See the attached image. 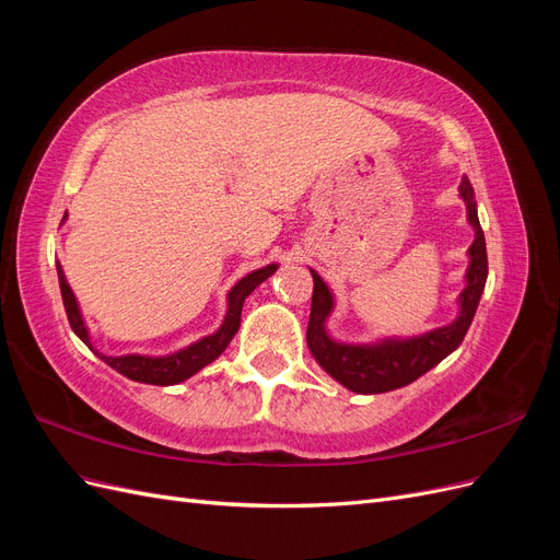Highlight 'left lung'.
<instances>
[{
	"label": "left lung",
	"instance_id": "obj_1",
	"mask_svg": "<svg viewBox=\"0 0 560 560\" xmlns=\"http://www.w3.org/2000/svg\"><path fill=\"white\" fill-rule=\"evenodd\" d=\"M460 196L467 206V219L474 229V243L469 247V268H467V287L460 294V315L448 327L428 331L416 338H385L374 346H348L338 343L327 334L325 319L334 308V296L315 270L313 273V303L308 319V348L317 364L336 378L343 387L360 395H378L389 393L413 383L422 374H428L444 358L463 343V338L477 313L479 299L483 294L488 278V257H486V238L479 224L477 200L467 177L460 182Z\"/></svg>",
	"mask_w": 560,
	"mask_h": 560
}]
</instances>
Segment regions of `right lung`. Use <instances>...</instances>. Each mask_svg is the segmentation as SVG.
Masks as SVG:
<instances>
[{
	"label": "right lung",
	"instance_id": "right-lung-1",
	"mask_svg": "<svg viewBox=\"0 0 560 560\" xmlns=\"http://www.w3.org/2000/svg\"><path fill=\"white\" fill-rule=\"evenodd\" d=\"M276 270H278V264H270V266H264L259 270H252L249 276H245L243 280L235 282V287L229 292V311H226L222 327H219L212 336H206V338H200V341L191 343L189 348H184V350L173 352V354H165V358H147V354H121V358H107V354L97 352V350H95V354L103 362H107L112 369H116L118 374L130 378V381H138V383L175 385V383L191 378L194 374H198L202 366H208L210 362H214L219 354L226 350V346L231 343V338L235 336V331H238V327H241V313H243L245 299L254 290H257V287L266 278L273 276ZM58 280H60V294H62L67 319H70L74 334L93 350L89 329L81 319L79 303H77V299L70 290V284H67V280H65L60 264H58Z\"/></svg>",
	"mask_w": 560,
	"mask_h": 560
}]
</instances>
